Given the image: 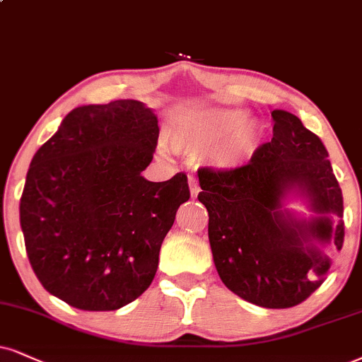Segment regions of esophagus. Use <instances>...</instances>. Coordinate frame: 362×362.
Returning <instances> with one entry per match:
<instances>
[{"label": "esophagus", "mask_w": 362, "mask_h": 362, "mask_svg": "<svg viewBox=\"0 0 362 362\" xmlns=\"http://www.w3.org/2000/svg\"><path fill=\"white\" fill-rule=\"evenodd\" d=\"M189 191H191V196L196 198L199 193V186H198V181H196L194 176H189Z\"/></svg>", "instance_id": "1"}]
</instances>
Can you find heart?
I'll return each instance as SVG.
<instances>
[{
    "instance_id": "b5f03b06",
    "label": "heart",
    "mask_w": 362,
    "mask_h": 362,
    "mask_svg": "<svg viewBox=\"0 0 362 362\" xmlns=\"http://www.w3.org/2000/svg\"><path fill=\"white\" fill-rule=\"evenodd\" d=\"M262 137V127L235 109L194 110L180 115L168 131V142L181 153L202 154L215 148L211 160L220 169L238 168L252 158Z\"/></svg>"
}]
</instances>
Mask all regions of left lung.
I'll return each mask as SVG.
<instances>
[{"label": "left lung", "mask_w": 362, "mask_h": 362, "mask_svg": "<svg viewBox=\"0 0 362 362\" xmlns=\"http://www.w3.org/2000/svg\"><path fill=\"white\" fill-rule=\"evenodd\" d=\"M274 137L235 169L202 168L198 199L208 209V236L218 275L231 292L267 309L309 298L325 280L322 247L344 243V204L322 141L297 115L274 110ZM296 192L318 216L297 221L281 209ZM334 218H332V216Z\"/></svg>", "instance_id": "left-lung-1"}]
</instances>
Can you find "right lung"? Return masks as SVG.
Segmentation results:
<instances>
[{"label":"right lung","mask_w":362,"mask_h":362,"mask_svg":"<svg viewBox=\"0 0 362 362\" xmlns=\"http://www.w3.org/2000/svg\"><path fill=\"white\" fill-rule=\"evenodd\" d=\"M158 117L139 100L82 105L31 159L20 223L35 275L80 310H115L153 282L159 250L188 177L142 171L158 146Z\"/></svg>","instance_id":"obj_1"}]
</instances>
